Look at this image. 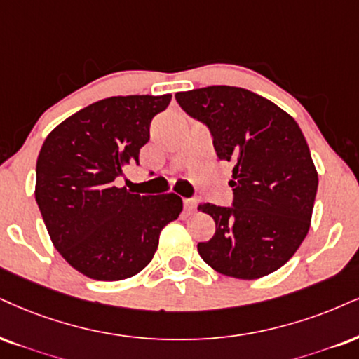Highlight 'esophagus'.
<instances>
[{"label": "esophagus", "instance_id": "34e87169", "mask_svg": "<svg viewBox=\"0 0 359 359\" xmlns=\"http://www.w3.org/2000/svg\"><path fill=\"white\" fill-rule=\"evenodd\" d=\"M184 203V210H187V213H193L194 210H196V200H189V198H187V200H183Z\"/></svg>", "mask_w": 359, "mask_h": 359}]
</instances>
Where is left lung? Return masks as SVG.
Wrapping results in <instances>:
<instances>
[{
  "mask_svg": "<svg viewBox=\"0 0 359 359\" xmlns=\"http://www.w3.org/2000/svg\"><path fill=\"white\" fill-rule=\"evenodd\" d=\"M175 98L205 123L218 158L233 165V206H198L216 224L215 236L198 243V253L218 273L240 280L280 269L306 238L318 189L298 123L245 88L208 86Z\"/></svg>",
  "mask_w": 359,
  "mask_h": 359,
  "instance_id": "obj_1",
  "label": "left lung"
}]
</instances>
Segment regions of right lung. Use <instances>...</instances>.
Returning <instances> with one entry per match:
<instances>
[{
  "instance_id": "1",
  "label": "right lung",
  "mask_w": 359,
  "mask_h": 359,
  "mask_svg": "<svg viewBox=\"0 0 359 359\" xmlns=\"http://www.w3.org/2000/svg\"><path fill=\"white\" fill-rule=\"evenodd\" d=\"M171 95L111 96L65 119L44 140L34 196L53 245L91 280L119 281L148 266L159 233L178 218V194L141 196L114 187L140 161L149 125Z\"/></svg>"
}]
</instances>
